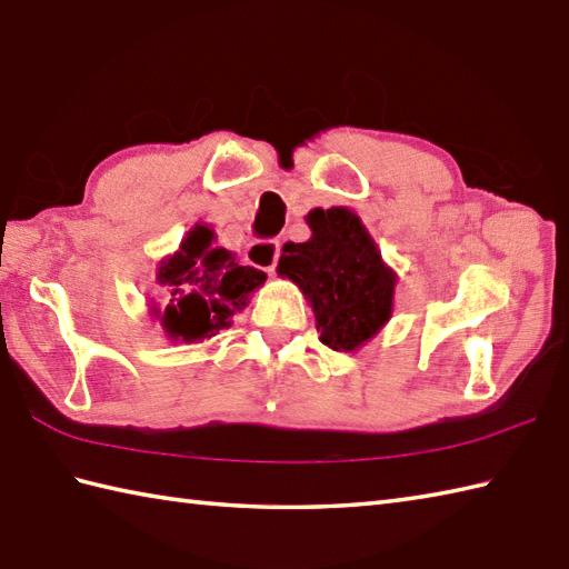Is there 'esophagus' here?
<instances>
[{"instance_id": "obj_1", "label": "esophagus", "mask_w": 569, "mask_h": 569, "mask_svg": "<svg viewBox=\"0 0 569 569\" xmlns=\"http://www.w3.org/2000/svg\"><path fill=\"white\" fill-rule=\"evenodd\" d=\"M277 258H280V242L277 240H254L246 250V260L252 268L264 270L268 274H274Z\"/></svg>"}]
</instances>
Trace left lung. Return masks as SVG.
<instances>
[{
	"label": "left lung",
	"instance_id": "1",
	"mask_svg": "<svg viewBox=\"0 0 569 569\" xmlns=\"http://www.w3.org/2000/svg\"><path fill=\"white\" fill-rule=\"evenodd\" d=\"M307 226V242L282 246L277 274L307 297L321 343L333 351L361 349L392 317L398 274L351 208H315Z\"/></svg>",
	"mask_w": 569,
	"mask_h": 569
}]
</instances>
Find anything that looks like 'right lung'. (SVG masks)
<instances>
[{
	"label": "right lung",
	"mask_w": 569,
	"mask_h": 569,
	"mask_svg": "<svg viewBox=\"0 0 569 569\" xmlns=\"http://www.w3.org/2000/svg\"><path fill=\"white\" fill-rule=\"evenodd\" d=\"M213 242V228L196 223L179 250L159 260L157 284L167 305H152L149 311L171 343H199L228 329L233 315L264 284V272L238 264Z\"/></svg>",
	"instance_id": "1"
}]
</instances>
